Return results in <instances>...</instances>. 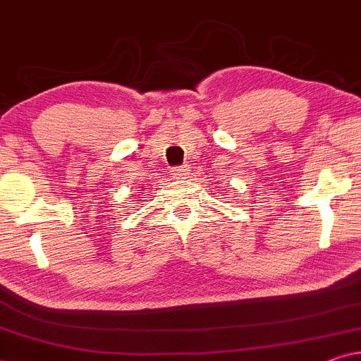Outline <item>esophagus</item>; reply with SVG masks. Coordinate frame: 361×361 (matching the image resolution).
I'll use <instances>...</instances> for the list:
<instances>
[{
  "label": "esophagus",
  "mask_w": 361,
  "mask_h": 361,
  "mask_svg": "<svg viewBox=\"0 0 361 361\" xmlns=\"http://www.w3.org/2000/svg\"><path fill=\"white\" fill-rule=\"evenodd\" d=\"M171 172H172V177H174V179H182V177H184L185 172H187V166L174 167V169H172Z\"/></svg>",
  "instance_id": "esophagus-1"
}]
</instances>
